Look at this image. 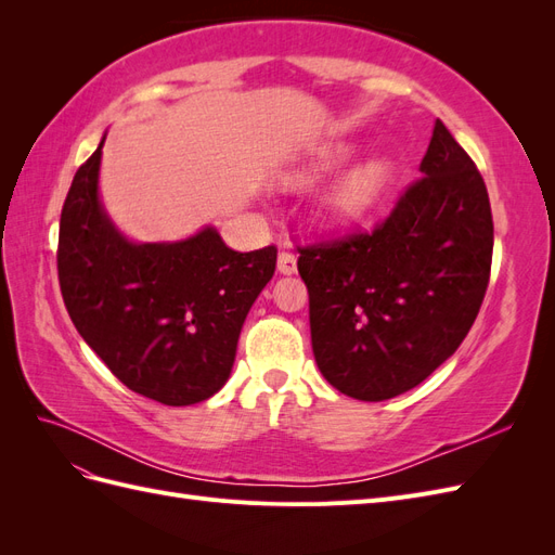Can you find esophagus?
Masks as SVG:
<instances>
[{
	"instance_id": "1",
	"label": "esophagus",
	"mask_w": 555,
	"mask_h": 555,
	"mask_svg": "<svg viewBox=\"0 0 555 555\" xmlns=\"http://www.w3.org/2000/svg\"><path fill=\"white\" fill-rule=\"evenodd\" d=\"M278 271L282 275L296 273V255H294V251H280V255H278Z\"/></svg>"
}]
</instances>
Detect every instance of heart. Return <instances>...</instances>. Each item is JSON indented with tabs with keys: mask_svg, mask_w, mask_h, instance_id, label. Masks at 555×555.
Segmentation results:
<instances>
[{
	"mask_svg": "<svg viewBox=\"0 0 555 555\" xmlns=\"http://www.w3.org/2000/svg\"><path fill=\"white\" fill-rule=\"evenodd\" d=\"M335 162V155L324 157V164ZM308 173H298L292 180L300 182L306 180ZM391 182V166L373 159L351 173H347L343 180H338L322 198V217L331 227H347L354 224L357 220L377 206V201L384 196L386 188Z\"/></svg>",
	"mask_w": 555,
	"mask_h": 555,
	"instance_id": "b5f03b06",
	"label": "heart"
}]
</instances>
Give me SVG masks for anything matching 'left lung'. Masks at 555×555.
<instances>
[{"mask_svg":"<svg viewBox=\"0 0 555 555\" xmlns=\"http://www.w3.org/2000/svg\"><path fill=\"white\" fill-rule=\"evenodd\" d=\"M418 171L373 231L298 245L314 361L357 400L422 384L465 340L489 287V192L440 120Z\"/></svg>","mask_w":555,"mask_h":555,"instance_id":"1","label":"left lung"}]
</instances>
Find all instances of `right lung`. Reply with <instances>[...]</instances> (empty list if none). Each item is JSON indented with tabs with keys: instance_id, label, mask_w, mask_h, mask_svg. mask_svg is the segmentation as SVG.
Returning a JSON list of instances; mask_svg holds the SVG:
<instances>
[{
	"instance_id": "add662e5",
	"label": "right lung",
	"mask_w": 555,
	"mask_h": 555,
	"mask_svg": "<svg viewBox=\"0 0 555 555\" xmlns=\"http://www.w3.org/2000/svg\"><path fill=\"white\" fill-rule=\"evenodd\" d=\"M102 145L76 171L60 217L66 312L127 389L162 405H194L229 379L278 247L236 251L212 227L180 243H129L96 196Z\"/></svg>"
}]
</instances>
